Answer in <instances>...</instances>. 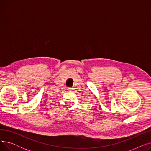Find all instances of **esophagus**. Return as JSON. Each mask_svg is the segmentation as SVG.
I'll use <instances>...</instances> for the list:
<instances>
[{
  "label": "esophagus",
  "instance_id": "1",
  "mask_svg": "<svg viewBox=\"0 0 151 151\" xmlns=\"http://www.w3.org/2000/svg\"><path fill=\"white\" fill-rule=\"evenodd\" d=\"M68 90L70 92H73V88H68Z\"/></svg>",
  "mask_w": 151,
  "mask_h": 151
}]
</instances>
